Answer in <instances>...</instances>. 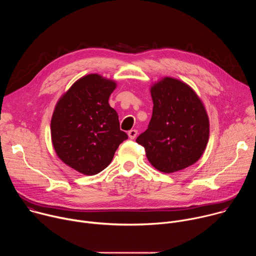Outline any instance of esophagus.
I'll use <instances>...</instances> for the list:
<instances>
[{
  "label": "esophagus",
  "instance_id": "esophagus-1",
  "mask_svg": "<svg viewBox=\"0 0 256 256\" xmlns=\"http://www.w3.org/2000/svg\"><path fill=\"white\" fill-rule=\"evenodd\" d=\"M128 138H130V140H134V138L136 136V134H138V130H130L128 132Z\"/></svg>",
  "mask_w": 256,
  "mask_h": 256
}]
</instances>
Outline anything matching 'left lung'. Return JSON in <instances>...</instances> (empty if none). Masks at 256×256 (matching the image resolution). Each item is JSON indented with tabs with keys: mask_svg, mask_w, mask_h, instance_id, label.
I'll return each instance as SVG.
<instances>
[{
	"mask_svg": "<svg viewBox=\"0 0 256 256\" xmlns=\"http://www.w3.org/2000/svg\"><path fill=\"white\" fill-rule=\"evenodd\" d=\"M151 95L152 118L136 142L161 172L172 173L194 164L204 154L210 136L202 100L188 84L170 77L154 84Z\"/></svg>",
	"mask_w": 256,
	"mask_h": 256,
	"instance_id": "8db88e82",
	"label": "left lung"
}]
</instances>
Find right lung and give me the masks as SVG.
Listing matches in <instances>:
<instances>
[{
    "label": "right lung",
    "mask_w": 256,
    "mask_h": 256,
    "mask_svg": "<svg viewBox=\"0 0 256 256\" xmlns=\"http://www.w3.org/2000/svg\"><path fill=\"white\" fill-rule=\"evenodd\" d=\"M116 83L97 74L82 77L60 98L50 122L58 158L85 175L105 169L128 138L118 114L108 103Z\"/></svg>",
    "instance_id": "1"
}]
</instances>
